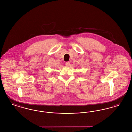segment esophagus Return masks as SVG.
<instances>
[{
  "mask_svg": "<svg viewBox=\"0 0 132 132\" xmlns=\"http://www.w3.org/2000/svg\"><path fill=\"white\" fill-rule=\"evenodd\" d=\"M65 65H66V66L68 67V66H70V62H66V63H65Z\"/></svg>",
  "mask_w": 132,
  "mask_h": 132,
  "instance_id": "34e87169",
  "label": "esophagus"
}]
</instances>
